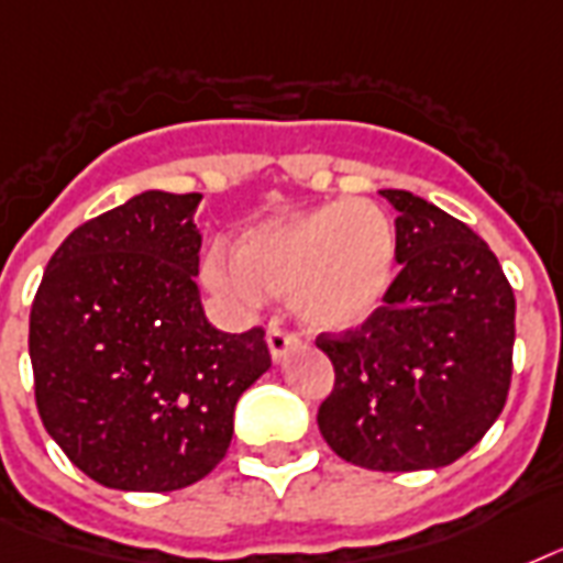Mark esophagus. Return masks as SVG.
<instances>
[{
  "label": "esophagus",
  "mask_w": 563,
  "mask_h": 563,
  "mask_svg": "<svg viewBox=\"0 0 563 563\" xmlns=\"http://www.w3.org/2000/svg\"><path fill=\"white\" fill-rule=\"evenodd\" d=\"M296 343H299V338H296L294 331L282 329L278 322H269L267 329V346H269V355H273V361L285 358L287 350H294Z\"/></svg>",
  "instance_id": "esophagus-1"
}]
</instances>
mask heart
Returning <instances> with one entry per match:
<instances>
[{"label":"heart","instance_id":"b5f03b06","mask_svg":"<svg viewBox=\"0 0 563 563\" xmlns=\"http://www.w3.org/2000/svg\"><path fill=\"white\" fill-rule=\"evenodd\" d=\"M205 276L234 302L290 296L296 317L313 329L358 325L394 285V220L369 199H334L243 234L234 258L213 252Z\"/></svg>","mask_w":563,"mask_h":563}]
</instances>
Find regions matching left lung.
I'll return each instance as SVG.
<instances>
[{
  "mask_svg": "<svg viewBox=\"0 0 563 563\" xmlns=\"http://www.w3.org/2000/svg\"><path fill=\"white\" fill-rule=\"evenodd\" d=\"M394 205L399 276L355 329L322 331L334 387L317 422L343 461L378 473L446 467L503 413L514 290L470 225L408 190Z\"/></svg>",
  "mask_w": 563,
  "mask_h": 563,
  "instance_id": "left-lung-1",
  "label": "left lung"
}]
</instances>
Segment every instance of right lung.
Returning <instances> with one entry per match:
<instances>
[{
  "instance_id": "add662e5",
  "label": "right lung",
  "mask_w": 563,
  "mask_h": 563,
  "mask_svg": "<svg viewBox=\"0 0 563 563\" xmlns=\"http://www.w3.org/2000/svg\"><path fill=\"white\" fill-rule=\"evenodd\" d=\"M199 194L146 190L78 225L34 294V402L85 476L167 494L205 478L234 405L269 369L264 329H213L199 302Z\"/></svg>"
}]
</instances>
